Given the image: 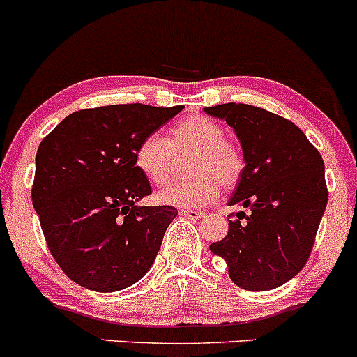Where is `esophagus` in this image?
I'll list each match as a JSON object with an SVG mask.
<instances>
[{
	"instance_id": "1",
	"label": "esophagus",
	"mask_w": 357,
	"mask_h": 357,
	"mask_svg": "<svg viewBox=\"0 0 357 357\" xmlns=\"http://www.w3.org/2000/svg\"><path fill=\"white\" fill-rule=\"evenodd\" d=\"M179 213L183 215V217L190 218V220H199V218L203 217V211H198V210H190V208H185L181 210Z\"/></svg>"
}]
</instances>
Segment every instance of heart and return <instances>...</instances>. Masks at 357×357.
<instances>
[{"label": "heart", "mask_w": 357, "mask_h": 357, "mask_svg": "<svg viewBox=\"0 0 357 357\" xmlns=\"http://www.w3.org/2000/svg\"><path fill=\"white\" fill-rule=\"evenodd\" d=\"M183 151H195L190 181L172 183L158 193L159 203L197 208L213 202L220 193V185L232 188L244 171L242 152L232 140L225 139L222 125L206 116H188L169 130V139L151 134L144 137L134 151L137 171L154 185L169 179L172 158Z\"/></svg>", "instance_id": "b5f03b06"}]
</instances>
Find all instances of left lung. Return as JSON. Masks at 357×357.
Wrapping results in <instances>:
<instances>
[{
    "instance_id": "1",
    "label": "left lung",
    "mask_w": 357,
    "mask_h": 357,
    "mask_svg": "<svg viewBox=\"0 0 357 357\" xmlns=\"http://www.w3.org/2000/svg\"><path fill=\"white\" fill-rule=\"evenodd\" d=\"M234 128L245 167L229 205L238 211L210 250L238 288L268 291L295 278L310 256L327 206L322 155L295 123L242 103L205 108Z\"/></svg>"
}]
</instances>
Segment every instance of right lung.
<instances>
[{"label":"right lung","mask_w":357,"mask_h":357,"mask_svg":"<svg viewBox=\"0 0 357 357\" xmlns=\"http://www.w3.org/2000/svg\"><path fill=\"white\" fill-rule=\"evenodd\" d=\"M183 107L109 105L70 113L40 142L33 208L50 254L74 283L112 293L154 264L178 210L139 206L151 183L134 151Z\"/></svg>","instance_id":"obj_1"}]
</instances>
